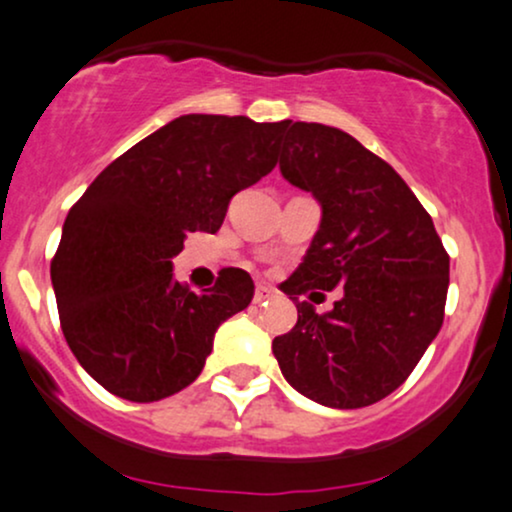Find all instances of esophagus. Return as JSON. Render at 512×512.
<instances>
[{"instance_id":"obj_1","label":"esophagus","mask_w":512,"mask_h":512,"mask_svg":"<svg viewBox=\"0 0 512 512\" xmlns=\"http://www.w3.org/2000/svg\"><path fill=\"white\" fill-rule=\"evenodd\" d=\"M271 295H274V290H271V288H267V286H257V290H255V297H252V302H255V304H262V302H267Z\"/></svg>"}]
</instances>
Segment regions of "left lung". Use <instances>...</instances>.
Wrapping results in <instances>:
<instances>
[{"label":"left lung","instance_id":"left-lung-1","mask_svg":"<svg viewBox=\"0 0 512 512\" xmlns=\"http://www.w3.org/2000/svg\"><path fill=\"white\" fill-rule=\"evenodd\" d=\"M281 174L321 203L304 262L283 283L297 307L271 342L297 392L331 409H361L409 378L444 321L449 255L428 210L383 158L319 122H288ZM342 287L331 313L297 294Z\"/></svg>","mask_w":512,"mask_h":512}]
</instances>
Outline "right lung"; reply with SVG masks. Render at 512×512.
<instances>
[{"label": "right lung", "instance_id": "right-lung-1", "mask_svg": "<svg viewBox=\"0 0 512 512\" xmlns=\"http://www.w3.org/2000/svg\"><path fill=\"white\" fill-rule=\"evenodd\" d=\"M288 120L181 115L141 139L70 208L51 260L58 319L101 387L158 401L203 371L217 328L255 295L248 271H219L203 295L172 278L193 231L215 234L231 198L276 167Z\"/></svg>", "mask_w": 512, "mask_h": 512}]
</instances>
